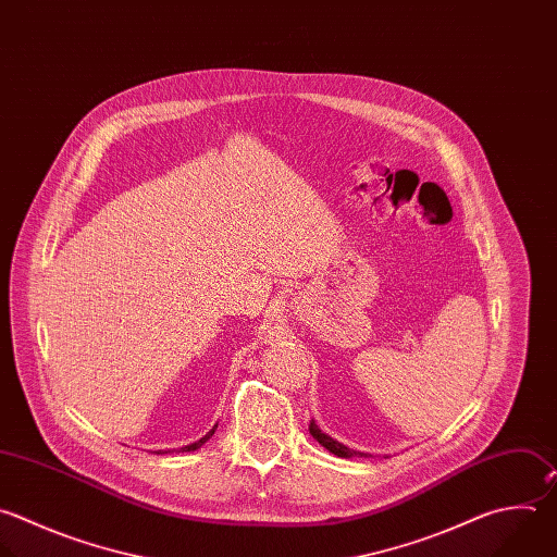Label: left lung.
Wrapping results in <instances>:
<instances>
[{"label":"left lung","instance_id":"obj_1","mask_svg":"<svg viewBox=\"0 0 557 557\" xmlns=\"http://www.w3.org/2000/svg\"><path fill=\"white\" fill-rule=\"evenodd\" d=\"M310 435L325 448V450H330L332 455H336V457H345V459H349V457H372L369 453H360V450H351V448H347V446H343V444H338L336 440H332L330 435H325V433H321V429L314 424V420L310 422Z\"/></svg>","mask_w":557,"mask_h":557}]
</instances>
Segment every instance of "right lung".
<instances>
[{
  "label": "right lung",
  "instance_id": "obj_1",
  "mask_svg": "<svg viewBox=\"0 0 557 557\" xmlns=\"http://www.w3.org/2000/svg\"><path fill=\"white\" fill-rule=\"evenodd\" d=\"M216 429H219V424H214V429H212V431H210V433H208L206 437H201L199 442H195V444H190V446H183L181 450H185V453H190V450H197V448H201V446H203V444H206V442H208V440H210V437H212V435L216 433Z\"/></svg>",
  "mask_w": 557,
  "mask_h": 557
}]
</instances>
